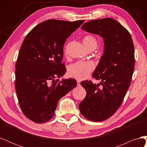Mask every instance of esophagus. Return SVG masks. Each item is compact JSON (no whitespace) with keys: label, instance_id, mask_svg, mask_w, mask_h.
I'll return each instance as SVG.
<instances>
[{"label":"esophagus","instance_id":"obj_1","mask_svg":"<svg viewBox=\"0 0 147 147\" xmlns=\"http://www.w3.org/2000/svg\"><path fill=\"white\" fill-rule=\"evenodd\" d=\"M80 83H81V82L80 81V80H77V86H80Z\"/></svg>","mask_w":147,"mask_h":147}]
</instances>
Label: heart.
Returning a JSON list of instances; mask_svg holds the SVG:
<instances>
[{
  "instance_id": "heart-1",
  "label": "heart",
  "mask_w": 147,
  "mask_h": 147,
  "mask_svg": "<svg viewBox=\"0 0 147 147\" xmlns=\"http://www.w3.org/2000/svg\"><path fill=\"white\" fill-rule=\"evenodd\" d=\"M83 42L87 50L92 47H97V45L96 38L91 35H86L83 39ZM94 68V65L91 62L78 61L69 66L68 72L72 77L83 80L88 77Z\"/></svg>"
}]
</instances>
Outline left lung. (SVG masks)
<instances>
[{"mask_svg": "<svg viewBox=\"0 0 147 147\" xmlns=\"http://www.w3.org/2000/svg\"><path fill=\"white\" fill-rule=\"evenodd\" d=\"M81 29L104 38V54L92 74L100 84L81 82L86 96L79 105L84 118L102 121L117 112L130 86L135 64L134 44L128 30L110 18L86 22Z\"/></svg>", "mask_w": 147, "mask_h": 147, "instance_id": "8db88e82", "label": "left lung"}]
</instances>
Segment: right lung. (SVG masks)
Segmentation results:
<instances>
[{"label": "right lung", "instance_id": "add662e5", "mask_svg": "<svg viewBox=\"0 0 147 147\" xmlns=\"http://www.w3.org/2000/svg\"><path fill=\"white\" fill-rule=\"evenodd\" d=\"M84 21L49 20L25 37L15 67V90L22 112L31 121L43 123L51 119L59 99L76 87L75 79L55 78L66 72L62 63L66 39Z\"/></svg>", "mask_w": 147, "mask_h": 147}]
</instances>
